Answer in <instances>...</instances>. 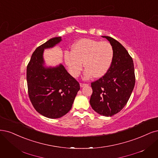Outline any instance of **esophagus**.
Wrapping results in <instances>:
<instances>
[{"label":"esophagus","instance_id":"obj_1","mask_svg":"<svg viewBox=\"0 0 158 158\" xmlns=\"http://www.w3.org/2000/svg\"><path fill=\"white\" fill-rule=\"evenodd\" d=\"M88 85V84H85V83H80V87H84V86Z\"/></svg>","mask_w":158,"mask_h":158}]
</instances>
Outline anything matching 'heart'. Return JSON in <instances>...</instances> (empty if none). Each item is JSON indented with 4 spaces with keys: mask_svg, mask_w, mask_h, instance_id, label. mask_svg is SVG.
Here are the masks:
<instances>
[{
    "mask_svg": "<svg viewBox=\"0 0 158 158\" xmlns=\"http://www.w3.org/2000/svg\"><path fill=\"white\" fill-rule=\"evenodd\" d=\"M114 49L110 42L91 39H81L73 45L71 52L64 53V61L73 77H77L86 69L85 78L93 76L99 78L110 69L114 58Z\"/></svg>",
    "mask_w": 158,
    "mask_h": 158,
    "instance_id": "1",
    "label": "heart"
}]
</instances>
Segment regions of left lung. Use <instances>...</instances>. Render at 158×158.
Returning a JSON list of instances; mask_svg holds the SVG:
<instances>
[{
    "label": "left lung",
    "mask_w": 158,
    "mask_h": 158,
    "mask_svg": "<svg viewBox=\"0 0 158 158\" xmlns=\"http://www.w3.org/2000/svg\"><path fill=\"white\" fill-rule=\"evenodd\" d=\"M114 49L110 69L99 80L91 83L93 89L89 102L93 109L105 116H112L122 110L131 95L135 84L132 57L120 43L103 36Z\"/></svg>",
    "instance_id": "8db88e82"
}]
</instances>
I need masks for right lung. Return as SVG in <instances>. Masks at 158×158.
I'll return each mask as SVG.
<instances>
[{"label": "right lung", "mask_w": 158, "mask_h": 158, "mask_svg": "<svg viewBox=\"0 0 158 158\" xmlns=\"http://www.w3.org/2000/svg\"><path fill=\"white\" fill-rule=\"evenodd\" d=\"M61 40L55 37L38 47L27 67V81L30 101L35 109L49 118H59L71 109L80 89L78 81L62 64L53 68L43 66V52Z\"/></svg>", "instance_id": "1"}]
</instances>
